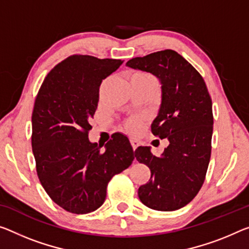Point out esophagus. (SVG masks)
Instances as JSON below:
<instances>
[{
    "label": "esophagus",
    "instance_id": "esophagus-1",
    "mask_svg": "<svg viewBox=\"0 0 249 249\" xmlns=\"http://www.w3.org/2000/svg\"><path fill=\"white\" fill-rule=\"evenodd\" d=\"M130 142H131V146H132V149H133V150H136L137 147L139 146V142H138L137 140H133V139H131V140H130Z\"/></svg>",
    "mask_w": 249,
    "mask_h": 249
}]
</instances>
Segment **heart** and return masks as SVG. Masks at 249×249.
I'll list each match as a JSON object with an SVG mask.
<instances>
[{"label":"heart","mask_w":249,"mask_h":249,"mask_svg":"<svg viewBox=\"0 0 249 249\" xmlns=\"http://www.w3.org/2000/svg\"><path fill=\"white\" fill-rule=\"evenodd\" d=\"M133 76H138V78H152V76H150L147 73H142V72H140V73H136ZM140 124H141L140 118H130V119L125 121L124 128L129 132H135L136 130L140 127Z\"/></svg>","instance_id":"obj_1"}]
</instances>
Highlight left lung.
<instances>
[{"label":"left lung","mask_w":249,"mask_h":249,"mask_svg":"<svg viewBox=\"0 0 249 249\" xmlns=\"http://www.w3.org/2000/svg\"><path fill=\"white\" fill-rule=\"evenodd\" d=\"M125 66L150 72L161 83V103L151 132L169 146L156 157L138 147L135 158L150 168L151 177L138 189L147 207L173 212L194 199L205 181L212 154L213 103L196 69L174 50L129 60Z\"/></svg>","instance_id":"8db88e82"}]
</instances>
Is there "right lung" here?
Instances as JSON below:
<instances>
[{"label":"right lung","instance_id":"1","mask_svg":"<svg viewBox=\"0 0 249 249\" xmlns=\"http://www.w3.org/2000/svg\"><path fill=\"white\" fill-rule=\"evenodd\" d=\"M124 61L71 55L49 72L32 112V151L41 185L50 198L72 213L94 212L105 202L114 175L132 163L127 137L100 144L88 133L103 79Z\"/></svg>","mask_w":249,"mask_h":249}]
</instances>
